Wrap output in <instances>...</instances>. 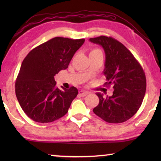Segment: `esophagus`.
Returning a JSON list of instances; mask_svg holds the SVG:
<instances>
[{
	"label": "esophagus",
	"mask_w": 161,
	"mask_h": 161,
	"mask_svg": "<svg viewBox=\"0 0 161 161\" xmlns=\"http://www.w3.org/2000/svg\"><path fill=\"white\" fill-rule=\"evenodd\" d=\"M79 94H80L81 97H85L87 94H88V92L84 91V90H80V92H79Z\"/></svg>",
	"instance_id": "1"
}]
</instances>
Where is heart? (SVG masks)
Returning a JSON list of instances; mask_svg holds the SVG:
<instances>
[{
  "label": "heart",
  "mask_w": 161,
  "mask_h": 161,
  "mask_svg": "<svg viewBox=\"0 0 161 161\" xmlns=\"http://www.w3.org/2000/svg\"><path fill=\"white\" fill-rule=\"evenodd\" d=\"M102 54V51L98 48H94L92 49L90 52V54Z\"/></svg>",
  "instance_id": "heart-1"
}]
</instances>
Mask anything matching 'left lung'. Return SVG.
I'll return each mask as SVG.
<instances>
[{
    "label": "left lung",
    "instance_id": "obj_1",
    "mask_svg": "<svg viewBox=\"0 0 161 161\" xmlns=\"http://www.w3.org/2000/svg\"><path fill=\"white\" fill-rule=\"evenodd\" d=\"M89 41L104 50L103 73L107 81L104 85L114 88L111 97L97 93L99 103L94 113L108 123H123L137 112L143 102L146 89L145 72L133 54L114 38L102 35Z\"/></svg>",
    "mask_w": 161,
    "mask_h": 161
}]
</instances>
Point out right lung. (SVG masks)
Returning a JSON list of instances; mask_svg holds the SVG:
<instances>
[{
    "instance_id": "right-lung-1",
    "label": "right lung",
    "mask_w": 161,
    "mask_h": 161,
    "mask_svg": "<svg viewBox=\"0 0 161 161\" xmlns=\"http://www.w3.org/2000/svg\"><path fill=\"white\" fill-rule=\"evenodd\" d=\"M84 40L54 37L32 49L24 59L15 88L22 109L30 119L50 123L67 113L78 90L75 86L58 89L54 77L67 69Z\"/></svg>"
}]
</instances>
